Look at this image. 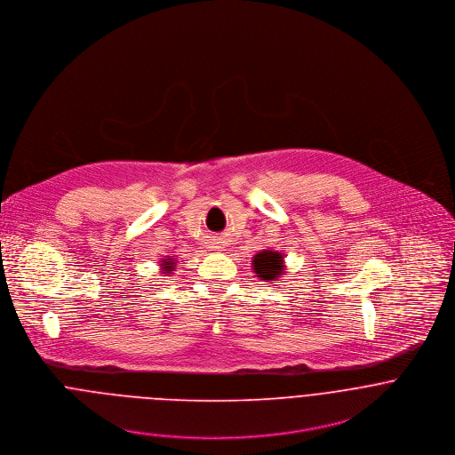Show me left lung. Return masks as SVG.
Masks as SVG:
<instances>
[{
    "instance_id": "obj_1",
    "label": "left lung",
    "mask_w": 455,
    "mask_h": 455,
    "mask_svg": "<svg viewBox=\"0 0 455 455\" xmlns=\"http://www.w3.org/2000/svg\"><path fill=\"white\" fill-rule=\"evenodd\" d=\"M254 271L260 276V280H275L278 278L285 266H283V258L278 252L271 251H262L258 256H254Z\"/></svg>"
}]
</instances>
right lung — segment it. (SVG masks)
Returning a JSON list of instances; mask_svg holds the SVG:
<instances>
[{
    "label": "right lung",
    "instance_id": "obj_1",
    "mask_svg": "<svg viewBox=\"0 0 455 455\" xmlns=\"http://www.w3.org/2000/svg\"><path fill=\"white\" fill-rule=\"evenodd\" d=\"M163 266H164L163 269H164L166 273H168V271H173V260L164 259L163 260Z\"/></svg>",
    "mask_w": 455,
    "mask_h": 455
}]
</instances>
